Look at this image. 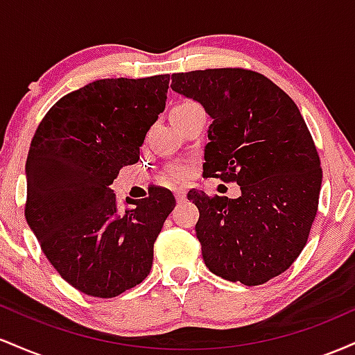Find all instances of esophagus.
<instances>
[{
    "mask_svg": "<svg viewBox=\"0 0 355 355\" xmlns=\"http://www.w3.org/2000/svg\"><path fill=\"white\" fill-rule=\"evenodd\" d=\"M175 197H177V202H185V198H187V191H185V190H182V189L175 190Z\"/></svg>",
    "mask_w": 355,
    "mask_h": 355,
    "instance_id": "obj_1",
    "label": "esophagus"
}]
</instances>
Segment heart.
I'll return each mask as SVG.
<instances>
[{"mask_svg":"<svg viewBox=\"0 0 355 355\" xmlns=\"http://www.w3.org/2000/svg\"><path fill=\"white\" fill-rule=\"evenodd\" d=\"M190 105H195V101H190V100L182 101V103L175 105L173 110L190 107ZM187 173H189V170H187V166H183V165H172L166 168V175H168V178H172V180H182L183 177H187Z\"/></svg>","mask_w":355,"mask_h":355,"instance_id":"b5f03b06","label":"heart"}]
</instances>
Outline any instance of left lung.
I'll return each instance as SVG.
<instances>
[{"instance_id":"left-lung-1","label":"left lung","mask_w":355,"mask_h":355,"mask_svg":"<svg viewBox=\"0 0 355 355\" xmlns=\"http://www.w3.org/2000/svg\"><path fill=\"white\" fill-rule=\"evenodd\" d=\"M177 93L211 116L203 177L240 185L239 198L189 191L205 266L245 285L266 284L295 262L319 207L320 158L294 100L245 68L172 75Z\"/></svg>"}]
</instances>
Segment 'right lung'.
<instances>
[{
    "label": "right lung",
    "instance_id": "right-lung-1",
    "mask_svg": "<svg viewBox=\"0 0 355 355\" xmlns=\"http://www.w3.org/2000/svg\"><path fill=\"white\" fill-rule=\"evenodd\" d=\"M168 81H93L56 101L31 140L24 217L56 272L87 295L112 299L150 274L173 193L155 187L141 200L126 198L133 209L118 214L110 185L140 158Z\"/></svg>",
    "mask_w": 355,
    "mask_h": 355
}]
</instances>
